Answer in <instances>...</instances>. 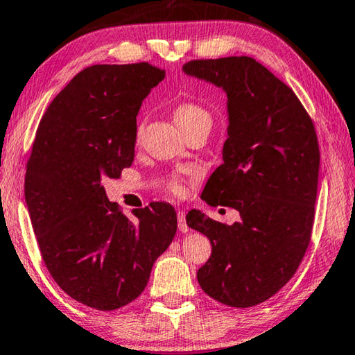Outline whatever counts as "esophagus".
I'll return each mask as SVG.
<instances>
[{
  "mask_svg": "<svg viewBox=\"0 0 355 355\" xmlns=\"http://www.w3.org/2000/svg\"><path fill=\"white\" fill-rule=\"evenodd\" d=\"M177 219H178V230H180V232L187 234L188 230H189V227H188V224H187V215H184V211H178L177 213Z\"/></svg>",
  "mask_w": 355,
  "mask_h": 355,
  "instance_id": "34e87169",
  "label": "esophagus"
}]
</instances>
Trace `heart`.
Returning a JSON list of instances; mask_svg holds the SVG:
<instances>
[{
  "mask_svg": "<svg viewBox=\"0 0 355 355\" xmlns=\"http://www.w3.org/2000/svg\"><path fill=\"white\" fill-rule=\"evenodd\" d=\"M173 120L178 125L182 131H187L189 128L199 126V125H211V115L205 107H202L191 101H184L180 103L175 109H173ZM171 189L173 193H182V184L178 182H173Z\"/></svg>",
  "mask_w": 355,
  "mask_h": 355,
  "instance_id": "1",
  "label": "heart"
}]
</instances>
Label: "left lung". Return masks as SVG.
Returning <instances> with one entry per match:
<instances>
[{"label": "left lung", "instance_id": "obj_1", "mask_svg": "<svg viewBox=\"0 0 355 355\" xmlns=\"http://www.w3.org/2000/svg\"><path fill=\"white\" fill-rule=\"evenodd\" d=\"M183 72L226 93L223 164L200 198L240 213L232 226L199 210L187 215L188 226L211 243L198 281L224 305L254 306L294 277L309 245L320 161L316 131L295 93L254 58L193 60Z\"/></svg>", "mask_w": 355, "mask_h": 355}]
</instances>
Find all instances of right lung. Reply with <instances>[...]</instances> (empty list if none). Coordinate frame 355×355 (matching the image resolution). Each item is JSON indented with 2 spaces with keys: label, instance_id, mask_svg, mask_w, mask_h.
I'll list each match as a JSON object with an SVG mask.
<instances>
[{
  "label": "right lung",
  "instance_id": "right-lung-1",
  "mask_svg": "<svg viewBox=\"0 0 355 355\" xmlns=\"http://www.w3.org/2000/svg\"><path fill=\"white\" fill-rule=\"evenodd\" d=\"M164 77L148 63L78 72L49 105L26 164L25 200L44 263L67 295L101 311L142 294L177 232L172 205L153 202L129 219L103 187L132 164L139 109Z\"/></svg>",
  "mask_w": 355,
  "mask_h": 355
}]
</instances>
